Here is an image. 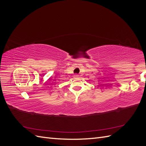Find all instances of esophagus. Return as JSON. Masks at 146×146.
I'll list each match as a JSON object with an SVG mask.
<instances>
[{"label": "esophagus", "mask_w": 146, "mask_h": 146, "mask_svg": "<svg viewBox=\"0 0 146 146\" xmlns=\"http://www.w3.org/2000/svg\"><path fill=\"white\" fill-rule=\"evenodd\" d=\"M74 78H77V77H78V75H74Z\"/></svg>", "instance_id": "obj_1"}]
</instances>
